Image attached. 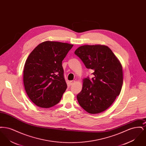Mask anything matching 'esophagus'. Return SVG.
<instances>
[{
  "mask_svg": "<svg viewBox=\"0 0 146 146\" xmlns=\"http://www.w3.org/2000/svg\"><path fill=\"white\" fill-rule=\"evenodd\" d=\"M75 83H76V81H75V80H71V81H70V85H73Z\"/></svg>",
  "mask_w": 146,
  "mask_h": 146,
  "instance_id": "1",
  "label": "esophagus"
}]
</instances>
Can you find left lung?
I'll list each match as a JSON object with an SVG mask.
<instances>
[{
    "label": "left lung",
    "instance_id": "left-lung-1",
    "mask_svg": "<svg viewBox=\"0 0 146 146\" xmlns=\"http://www.w3.org/2000/svg\"><path fill=\"white\" fill-rule=\"evenodd\" d=\"M85 67L94 70L92 79H83V88L77 95L79 104L85 111L97 114L108 109L121 90L122 66L108 46L85 45L74 52Z\"/></svg>",
    "mask_w": 146,
    "mask_h": 146
}]
</instances>
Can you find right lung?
<instances>
[{"instance_id": "1", "label": "right lung", "mask_w": 146, "mask_h": 146, "mask_svg": "<svg viewBox=\"0 0 146 146\" xmlns=\"http://www.w3.org/2000/svg\"><path fill=\"white\" fill-rule=\"evenodd\" d=\"M73 45L46 41L28 56L23 70V84L30 100L37 106L57 104L67 88L62 62Z\"/></svg>"}]
</instances>
